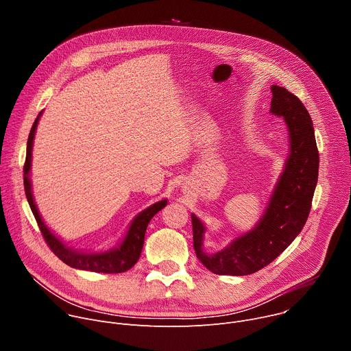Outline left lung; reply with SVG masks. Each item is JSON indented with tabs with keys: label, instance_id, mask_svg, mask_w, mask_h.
<instances>
[{
	"label": "left lung",
	"instance_id": "8db88e82",
	"mask_svg": "<svg viewBox=\"0 0 351 351\" xmlns=\"http://www.w3.org/2000/svg\"><path fill=\"white\" fill-rule=\"evenodd\" d=\"M271 112L289 128L290 153L268 207L257 225L221 252L203 248L206 225L191 214L193 244L197 258L217 275L244 276L272 263L304 228L318 182L319 154L313 121L300 99L280 86H272Z\"/></svg>",
	"mask_w": 351,
	"mask_h": 351
}]
</instances>
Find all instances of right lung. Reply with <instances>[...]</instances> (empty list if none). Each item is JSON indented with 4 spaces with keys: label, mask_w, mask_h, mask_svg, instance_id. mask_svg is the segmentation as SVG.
Instances as JSON below:
<instances>
[{
    "label": "right lung",
    "mask_w": 351,
    "mask_h": 351,
    "mask_svg": "<svg viewBox=\"0 0 351 351\" xmlns=\"http://www.w3.org/2000/svg\"><path fill=\"white\" fill-rule=\"evenodd\" d=\"M43 111L36 118L32 130L29 133L27 138V148H26V161L23 167V184H25V193L29 202V206L32 208V213L37 221V225L41 230V234L45 240V243L51 248V252L66 265L76 268V269H84L91 272H103V274H121L129 271L140 258L141 248L144 244V234L145 229L152 221V218L161 211L168 199H161V202L149 206L144 211H141L136 218L132 221L129 230L123 239V241L115 247L108 250L104 253H83L77 252V250L68 247L60 237H57L48 226L44 223V221L40 217V213L34 204V198L32 194V183H30V168H32V149H33V140L37 129L38 119L41 117Z\"/></svg>",
    "instance_id": "1"
}]
</instances>
